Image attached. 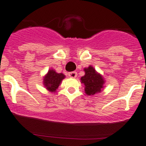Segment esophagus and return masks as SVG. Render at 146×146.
<instances>
[{
	"label": "esophagus",
	"mask_w": 146,
	"mask_h": 146,
	"mask_svg": "<svg viewBox=\"0 0 146 146\" xmlns=\"http://www.w3.org/2000/svg\"><path fill=\"white\" fill-rule=\"evenodd\" d=\"M68 76L70 78H76V76H77V73L75 71L70 72V73H68Z\"/></svg>",
	"instance_id": "esophagus-1"
}]
</instances>
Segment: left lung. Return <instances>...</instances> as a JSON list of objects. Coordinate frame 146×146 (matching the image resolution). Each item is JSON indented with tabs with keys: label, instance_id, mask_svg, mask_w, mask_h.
<instances>
[{
	"label": "left lung",
	"instance_id": "1",
	"mask_svg": "<svg viewBox=\"0 0 146 146\" xmlns=\"http://www.w3.org/2000/svg\"><path fill=\"white\" fill-rule=\"evenodd\" d=\"M84 70L85 75L81 78V82L84 85L85 93L88 96H93L100 93L104 88L105 83L102 75L98 73L92 65L85 68Z\"/></svg>",
	"mask_w": 146,
	"mask_h": 146
}]
</instances>
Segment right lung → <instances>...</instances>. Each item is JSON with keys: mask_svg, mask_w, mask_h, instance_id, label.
<instances>
[{"mask_svg": "<svg viewBox=\"0 0 146 146\" xmlns=\"http://www.w3.org/2000/svg\"><path fill=\"white\" fill-rule=\"evenodd\" d=\"M65 78L63 73H58L54 69H50L43 77V85L49 92L54 93Z\"/></svg>", "mask_w": 146, "mask_h": 146, "instance_id": "right-lung-1", "label": "right lung"}]
</instances>
